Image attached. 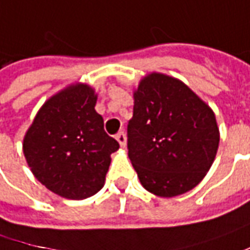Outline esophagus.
Wrapping results in <instances>:
<instances>
[{
	"mask_svg": "<svg viewBox=\"0 0 250 250\" xmlns=\"http://www.w3.org/2000/svg\"><path fill=\"white\" fill-rule=\"evenodd\" d=\"M116 140L119 141V144H120V146H123V148H125V134L123 133V131H120V133L116 134Z\"/></svg>",
	"mask_w": 250,
	"mask_h": 250,
	"instance_id": "34e87169",
	"label": "esophagus"
}]
</instances>
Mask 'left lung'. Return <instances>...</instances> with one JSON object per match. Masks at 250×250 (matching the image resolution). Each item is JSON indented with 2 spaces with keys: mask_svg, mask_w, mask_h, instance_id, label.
I'll return each instance as SVG.
<instances>
[{
  "mask_svg": "<svg viewBox=\"0 0 250 250\" xmlns=\"http://www.w3.org/2000/svg\"><path fill=\"white\" fill-rule=\"evenodd\" d=\"M219 141L213 110L184 83L159 73L140 83L127 149L145 189L162 198L188 192L209 171Z\"/></svg>",
  "mask_w": 250,
  "mask_h": 250,
  "instance_id": "obj_1",
  "label": "left lung"
}]
</instances>
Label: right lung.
<instances>
[{
    "mask_svg": "<svg viewBox=\"0 0 250 250\" xmlns=\"http://www.w3.org/2000/svg\"><path fill=\"white\" fill-rule=\"evenodd\" d=\"M97 97L85 84L48 99L24 137L23 152L33 174L49 191L84 199L104 187L110 153L119 142L105 133Z\"/></svg>",
    "mask_w": 250,
    "mask_h": 250,
    "instance_id": "1",
    "label": "right lung"
}]
</instances>
